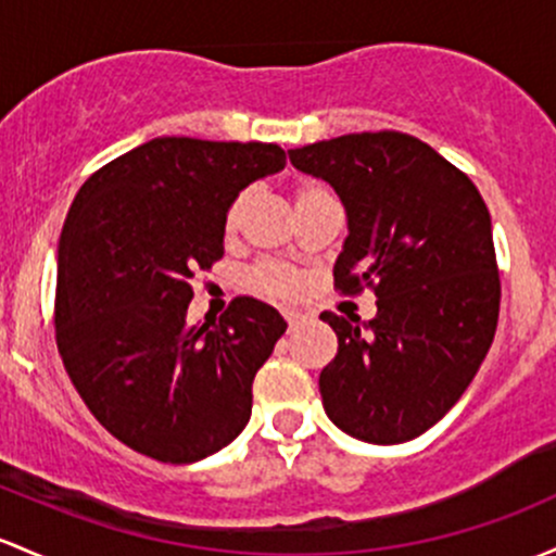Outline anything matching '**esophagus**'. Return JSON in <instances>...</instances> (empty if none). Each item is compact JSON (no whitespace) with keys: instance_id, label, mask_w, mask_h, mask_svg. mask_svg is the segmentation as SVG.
I'll list each match as a JSON object with an SVG mask.
<instances>
[{"instance_id":"obj_1","label":"esophagus","mask_w":556,"mask_h":556,"mask_svg":"<svg viewBox=\"0 0 556 556\" xmlns=\"http://www.w3.org/2000/svg\"><path fill=\"white\" fill-rule=\"evenodd\" d=\"M285 321H288L290 329H292V327H298V325H301V321H303V316L298 314V311H285Z\"/></svg>"}]
</instances>
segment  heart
I'll return each mask as SVG.
<instances>
[{
    "label": "heart",
    "mask_w": 556,
    "mask_h": 556,
    "mask_svg": "<svg viewBox=\"0 0 556 556\" xmlns=\"http://www.w3.org/2000/svg\"><path fill=\"white\" fill-rule=\"evenodd\" d=\"M325 194H329V187L325 181L316 179L298 181L295 189H292L295 208H301V205H306L316 198H325ZM242 208H245V194H237L229 203L227 213H224V235L227 237L235 235L237 227H240ZM248 288L266 298H290L301 290V274H298L295 268L282 264H261L248 274Z\"/></svg>",
    "instance_id": "obj_1"
}]
</instances>
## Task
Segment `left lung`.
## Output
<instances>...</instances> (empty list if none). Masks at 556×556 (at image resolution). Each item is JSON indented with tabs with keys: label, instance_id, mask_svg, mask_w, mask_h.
I'll return each instance as SVG.
<instances>
[{
	"label": "left lung",
	"instance_id": "left-lung-1",
	"mask_svg": "<svg viewBox=\"0 0 556 556\" xmlns=\"http://www.w3.org/2000/svg\"><path fill=\"white\" fill-rule=\"evenodd\" d=\"M348 213L334 288L375 290L367 321L325 311L338 356L321 369L327 417L380 446L430 430L478 375L498 321L491 213L465 170L401 131H362L290 150Z\"/></svg>",
	"mask_w": 556,
	"mask_h": 556
}]
</instances>
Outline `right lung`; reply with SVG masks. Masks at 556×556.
I'll list each match as a JSON object with an SVG mask.
<instances>
[{
    "label": "right lung",
    "mask_w": 556,
    "mask_h": 556,
    "mask_svg": "<svg viewBox=\"0 0 556 556\" xmlns=\"http://www.w3.org/2000/svg\"><path fill=\"white\" fill-rule=\"evenodd\" d=\"M266 142L161 137L89 176L58 248L54 340L97 422L166 465L235 441L282 316L235 298L218 321H187L192 279L224 255V213L250 181L285 168Z\"/></svg>",
    "instance_id": "add662e5"
}]
</instances>
